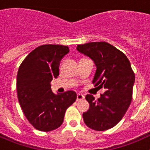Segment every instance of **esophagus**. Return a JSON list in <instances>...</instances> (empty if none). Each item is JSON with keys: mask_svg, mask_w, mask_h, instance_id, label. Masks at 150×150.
<instances>
[{"mask_svg": "<svg viewBox=\"0 0 150 150\" xmlns=\"http://www.w3.org/2000/svg\"><path fill=\"white\" fill-rule=\"evenodd\" d=\"M85 99V96L82 93H78L77 94V101H81Z\"/></svg>", "mask_w": 150, "mask_h": 150, "instance_id": "obj_1", "label": "esophagus"}]
</instances>
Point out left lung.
<instances>
[{"label":"left lung","instance_id":"left-lung-1","mask_svg":"<svg viewBox=\"0 0 150 150\" xmlns=\"http://www.w3.org/2000/svg\"><path fill=\"white\" fill-rule=\"evenodd\" d=\"M77 50L91 59L96 70L93 83L104 93L95 100L87 94L89 109L83 113L86 125L95 131H105L117 125L132 100L135 75L126 56L106 42L78 45Z\"/></svg>","mask_w":150,"mask_h":150}]
</instances>
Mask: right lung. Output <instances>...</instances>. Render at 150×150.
Returning a JSON list of instances; mask_svg holds the SVG:
<instances>
[{
  "label": "right lung",
  "mask_w": 150,
  "mask_h": 150,
  "mask_svg": "<svg viewBox=\"0 0 150 150\" xmlns=\"http://www.w3.org/2000/svg\"><path fill=\"white\" fill-rule=\"evenodd\" d=\"M68 46L43 45L27 56L18 70V100L28 121L40 131H51L60 126L67 109L77 99L73 91L53 93L50 83L59 75Z\"/></svg>",
  "instance_id": "add662e5"
}]
</instances>
